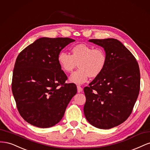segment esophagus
<instances>
[{"label":"esophagus","mask_w":150,"mask_h":150,"mask_svg":"<svg viewBox=\"0 0 150 150\" xmlns=\"http://www.w3.org/2000/svg\"><path fill=\"white\" fill-rule=\"evenodd\" d=\"M77 89H78V92L81 93L83 91V88L81 87L80 86H77Z\"/></svg>","instance_id":"1"}]
</instances>
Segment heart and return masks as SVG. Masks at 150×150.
I'll use <instances>...</instances> for the list:
<instances>
[{"mask_svg":"<svg viewBox=\"0 0 150 150\" xmlns=\"http://www.w3.org/2000/svg\"><path fill=\"white\" fill-rule=\"evenodd\" d=\"M107 55L101 48H95L86 44H78L71 49V55L61 52L57 62L62 71L69 73L78 66L79 69L72 73L69 81L77 84H83L88 78L101 75L107 64Z\"/></svg>","mask_w":150,"mask_h":150,"instance_id":"obj_1","label":"heart"}]
</instances>
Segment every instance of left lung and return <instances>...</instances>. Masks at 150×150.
Masks as SVG:
<instances>
[{
    "instance_id": "1",
    "label": "left lung",
    "mask_w": 150,
    "mask_h": 150,
    "mask_svg": "<svg viewBox=\"0 0 150 150\" xmlns=\"http://www.w3.org/2000/svg\"><path fill=\"white\" fill-rule=\"evenodd\" d=\"M103 47L107 64L101 75L84 88V113L91 125L110 129L130 116L140 89L139 68L134 56L118 40L90 39Z\"/></svg>"
}]
</instances>
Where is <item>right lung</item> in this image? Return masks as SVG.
Segmentation results:
<instances>
[{
  "label": "right lung",
  "instance_id": "obj_1",
  "mask_svg": "<svg viewBox=\"0 0 150 150\" xmlns=\"http://www.w3.org/2000/svg\"><path fill=\"white\" fill-rule=\"evenodd\" d=\"M75 40L42 38L18 55L12 91L20 115L29 124L46 128L59 122L77 93L57 62L61 50Z\"/></svg>",
  "mask_w": 150,
  "mask_h": 150
}]
</instances>
